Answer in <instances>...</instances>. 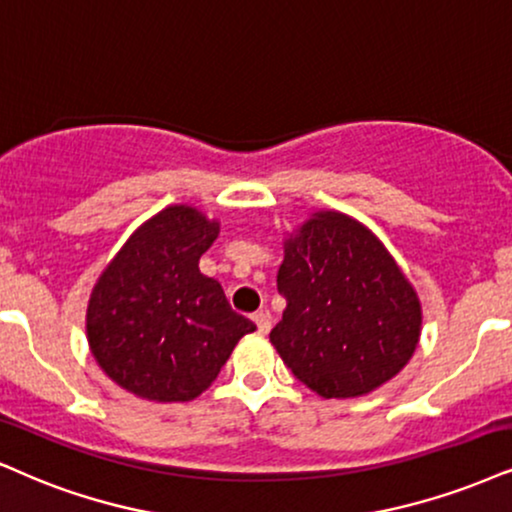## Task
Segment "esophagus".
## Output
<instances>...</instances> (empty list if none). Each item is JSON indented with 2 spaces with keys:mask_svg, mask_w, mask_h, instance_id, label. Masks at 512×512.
I'll list each match as a JSON object with an SVG mask.
<instances>
[{
  "mask_svg": "<svg viewBox=\"0 0 512 512\" xmlns=\"http://www.w3.org/2000/svg\"><path fill=\"white\" fill-rule=\"evenodd\" d=\"M254 323L258 327V332L268 334L270 332V325H273V320H270V313L268 311H258V313H254Z\"/></svg>",
  "mask_w": 512,
  "mask_h": 512,
  "instance_id": "obj_1",
  "label": "esophagus"
}]
</instances>
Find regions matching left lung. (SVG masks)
Listing matches in <instances>:
<instances>
[{"mask_svg":"<svg viewBox=\"0 0 512 512\" xmlns=\"http://www.w3.org/2000/svg\"><path fill=\"white\" fill-rule=\"evenodd\" d=\"M277 292L287 308L270 342L296 380L325 399L377 389L418 346L413 287L377 237L342 213H315L287 239Z\"/></svg>","mask_w":512,"mask_h":512,"instance_id":"left-lung-1","label":"left lung"}]
</instances>
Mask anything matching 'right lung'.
Segmentation results:
<instances>
[{
  "instance_id": "obj_1",
  "label": "right lung",
  "mask_w": 512,
  "mask_h": 512,
  "mask_svg": "<svg viewBox=\"0 0 512 512\" xmlns=\"http://www.w3.org/2000/svg\"><path fill=\"white\" fill-rule=\"evenodd\" d=\"M218 237L197 208L168 206L109 263L87 306V339L102 370L149 401H192L218 377L249 318L199 258Z\"/></svg>"
}]
</instances>
